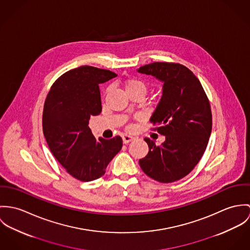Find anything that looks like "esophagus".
<instances>
[{"label": "esophagus", "instance_id": "1", "mask_svg": "<svg viewBox=\"0 0 250 250\" xmlns=\"http://www.w3.org/2000/svg\"><path fill=\"white\" fill-rule=\"evenodd\" d=\"M132 140H134V138L132 136H129V135H126V134H124L123 135V142L124 144H128L129 142H131Z\"/></svg>", "mask_w": 250, "mask_h": 250}]
</instances>
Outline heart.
Returning <instances> with one entry per match:
<instances>
[{
  "instance_id": "heart-1",
  "label": "heart",
  "mask_w": 250,
  "mask_h": 250,
  "mask_svg": "<svg viewBox=\"0 0 250 250\" xmlns=\"http://www.w3.org/2000/svg\"><path fill=\"white\" fill-rule=\"evenodd\" d=\"M125 86L128 95L132 93H143L145 95L146 92V84L143 81L135 78L126 80L125 82ZM132 127H133L132 125L129 126V128H132Z\"/></svg>"
}]
</instances>
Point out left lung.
I'll return each instance as SVG.
<instances>
[{
    "instance_id": "8db88e82",
    "label": "left lung",
    "mask_w": 250,
    "mask_h": 250,
    "mask_svg": "<svg viewBox=\"0 0 250 250\" xmlns=\"http://www.w3.org/2000/svg\"><path fill=\"white\" fill-rule=\"evenodd\" d=\"M163 82V94L150 122L166 136L156 146L149 138L148 153L139 160L150 178L170 183L189 174L201 159L212 130V112L205 91L193 72L184 65L153 62L138 69Z\"/></svg>"
}]
</instances>
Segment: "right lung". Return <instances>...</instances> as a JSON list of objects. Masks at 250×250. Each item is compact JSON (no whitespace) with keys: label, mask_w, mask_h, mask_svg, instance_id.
Instances as JSON below:
<instances>
[{"label":"right lung","mask_w":250,"mask_h":250,"mask_svg":"<svg viewBox=\"0 0 250 250\" xmlns=\"http://www.w3.org/2000/svg\"><path fill=\"white\" fill-rule=\"evenodd\" d=\"M115 77L109 70L81 66L59 77L45 101L42 125L47 144L67 172L83 182L103 176L123 146L120 136L97 140L88 126L90 116L102 112L99 84Z\"/></svg>","instance_id":"obj_1"}]
</instances>
